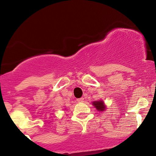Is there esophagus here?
Masks as SVG:
<instances>
[{
    "mask_svg": "<svg viewBox=\"0 0 156 156\" xmlns=\"http://www.w3.org/2000/svg\"><path fill=\"white\" fill-rule=\"evenodd\" d=\"M77 101H78V103H82V102L84 101V98H78V99H77Z\"/></svg>",
    "mask_w": 156,
    "mask_h": 156,
    "instance_id": "esophagus-1",
    "label": "esophagus"
}]
</instances>
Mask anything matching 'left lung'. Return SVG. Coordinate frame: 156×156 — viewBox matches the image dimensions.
<instances>
[{
    "mask_svg": "<svg viewBox=\"0 0 156 156\" xmlns=\"http://www.w3.org/2000/svg\"><path fill=\"white\" fill-rule=\"evenodd\" d=\"M92 105H94L97 110L99 111V112H103L105 109V105L104 104V102L103 101H98L93 102Z\"/></svg>",
    "mask_w": 156,
    "mask_h": 156,
    "instance_id": "obj_1",
    "label": "left lung"
}]
</instances>
